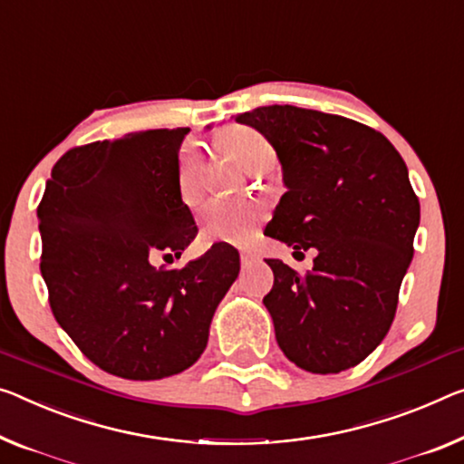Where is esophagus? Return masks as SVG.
<instances>
[{
    "mask_svg": "<svg viewBox=\"0 0 464 464\" xmlns=\"http://www.w3.org/2000/svg\"><path fill=\"white\" fill-rule=\"evenodd\" d=\"M255 261H256V255L255 253H251V251H242L240 253V266L245 267V269L251 267Z\"/></svg>",
    "mask_w": 464,
    "mask_h": 464,
    "instance_id": "esophagus-1",
    "label": "esophagus"
}]
</instances>
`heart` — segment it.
Here are the masks:
<instances>
[{"instance_id": "obj_1", "label": "heart", "mask_w": 464, "mask_h": 464, "mask_svg": "<svg viewBox=\"0 0 464 464\" xmlns=\"http://www.w3.org/2000/svg\"><path fill=\"white\" fill-rule=\"evenodd\" d=\"M218 142L230 153L248 174L266 172L274 166L276 149L259 130L245 124L226 126L218 132ZM198 174H201V155L197 147H182L178 155V187L187 203L198 197ZM259 209L248 201L216 198L203 209L201 226L205 237L224 242H246L253 237Z\"/></svg>"}]
</instances>
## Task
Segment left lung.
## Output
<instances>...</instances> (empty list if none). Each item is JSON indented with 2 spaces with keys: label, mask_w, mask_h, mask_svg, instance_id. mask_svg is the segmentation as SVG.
I'll return each instance as SVG.
<instances>
[{
  "label": "left lung",
  "mask_w": 464,
  "mask_h": 464,
  "mask_svg": "<svg viewBox=\"0 0 464 464\" xmlns=\"http://www.w3.org/2000/svg\"><path fill=\"white\" fill-rule=\"evenodd\" d=\"M237 122L272 142L284 168L267 237L317 251L303 274L266 259L277 344L304 372H346L386 338L415 253L421 209L406 163L382 132L336 113L267 105Z\"/></svg>",
  "instance_id": "1"
}]
</instances>
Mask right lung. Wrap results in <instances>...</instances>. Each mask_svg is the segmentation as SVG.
<instances>
[{"label": "right lung", "instance_id": "1", "mask_svg": "<svg viewBox=\"0 0 464 464\" xmlns=\"http://www.w3.org/2000/svg\"><path fill=\"white\" fill-rule=\"evenodd\" d=\"M188 128H160L70 149L37 208L41 276L53 317L99 369L161 380L203 354L216 306L238 277V251L213 245L182 267L197 224L178 187Z\"/></svg>", "mask_w": 464, "mask_h": 464}]
</instances>
